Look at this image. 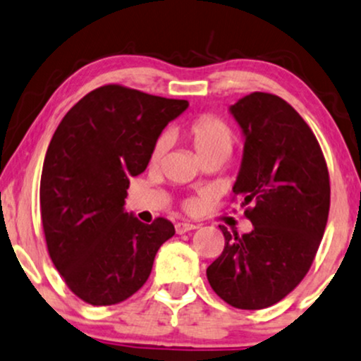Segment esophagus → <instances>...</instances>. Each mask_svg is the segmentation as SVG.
I'll return each instance as SVG.
<instances>
[{
	"mask_svg": "<svg viewBox=\"0 0 361 361\" xmlns=\"http://www.w3.org/2000/svg\"><path fill=\"white\" fill-rule=\"evenodd\" d=\"M192 229H197V226L190 224V222H177L176 224L177 234H184V233H188V231H192Z\"/></svg>",
	"mask_w": 361,
	"mask_h": 361,
	"instance_id": "obj_1",
	"label": "esophagus"
}]
</instances>
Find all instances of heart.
Masks as SVG:
<instances>
[{"label":"heart","instance_id":"b5f03b06","mask_svg":"<svg viewBox=\"0 0 361 361\" xmlns=\"http://www.w3.org/2000/svg\"><path fill=\"white\" fill-rule=\"evenodd\" d=\"M182 135L190 142L194 150L202 160L212 157H228L233 150L235 135L224 118L216 114H202L182 127ZM169 149L166 135L157 137L149 154L150 166H159ZM201 207V199H188L182 202L185 212H195Z\"/></svg>","mask_w":361,"mask_h":361}]
</instances>
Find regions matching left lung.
Segmentation results:
<instances>
[{
    "label": "left lung",
    "instance_id": "1",
    "mask_svg": "<svg viewBox=\"0 0 361 361\" xmlns=\"http://www.w3.org/2000/svg\"><path fill=\"white\" fill-rule=\"evenodd\" d=\"M231 112L246 137L234 201L247 206L252 231L239 235L219 226L224 251L207 279L234 308L262 310L288 296L313 264L330 212V173L313 130L281 97L252 92Z\"/></svg>",
    "mask_w": 361,
    "mask_h": 361
}]
</instances>
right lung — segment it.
<instances>
[{"instance_id": "add662e5", "label": "right lung", "mask_w": 361, "mask_h": 361, "mask_svg": "<svg viewBox=\"0 0 361 361\" xmlns=\"http://www.w3.org/2000/svg\"><path fill=\"white\" fill-rule=\"evenodd\" d=\"M188 105L109 83L77 102L53 133L39 182L43 234L56 271L85 303L117 305L139 291L176 234L171 221L144 224L123 204L128 177L145 171L160 132Z\"/></svg>"}]
</instances>
